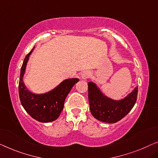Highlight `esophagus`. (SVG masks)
Here are the masks:
<instances>
[{"mask_svg": "<svg viewBox=\"0 0 158 158\" xmlns=\"http://www.w3.org/2000/svg\"><path fill=\"white\" fill-rule=\"evenodd\" d=\"M90 77V73H89V72H83L81 73V79H86L87 78H89V77Z\"/></svg>", "mask_w": 158, "mask_h": 158, "instance_id": "obj_1", "label": "esophagus"}]
</instances>
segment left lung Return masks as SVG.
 <instances>
[{"instance_id": "8db88e82", "label": "left lung", "mask_w": 158, "mask_h": 158, "mask_svg": "<svg viewBox=\"0 0 158 158\" xmlns=\"http://www.w3.org/2000/svg\"><path fill=\"white\" fill-rule=\"evenodd\" d=\"M89 102L93 116L105 123H116L126 116L137 100L138 86L121 100L111 99L103 94L96 84L89 82Z\"/></svg>"}]
</instances>
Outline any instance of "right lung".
Returning a JSON list of instances; mask_svg holds the SVG:
<instances>
[{"label":"right lung","mask_w":158,"mask_h":158,"mask_svg":"<svg viewBox=\"0 0 158 158\" xmlns=\"http://www.w3.org/2000/svg\"><path fill=\"white\" fill-rule=\"evenodd\" d=\"M35 47L25 56L20 70L19 81V96L21 104L28 114L37 121L49 123L55 121L64 108L65 98L79 79H65L49 92L37 94L32 93L23 83V76L25 72L29 56Z\"/></svg>","instance_id":"add662e5"}]
</instances>
